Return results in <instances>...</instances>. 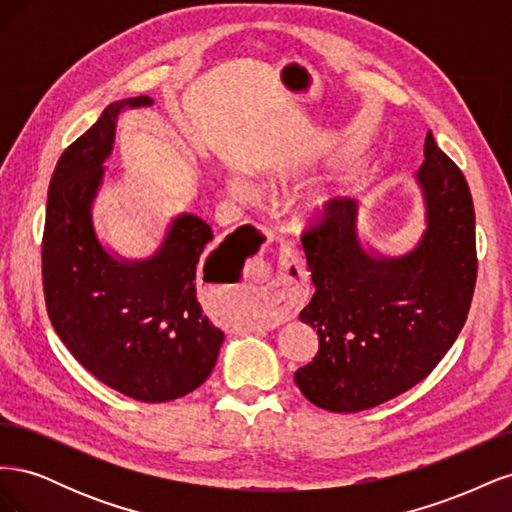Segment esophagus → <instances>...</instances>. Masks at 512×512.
Segmentation results:
<instances>
[{
    "mask_svg": "<svg viewBox=\"0 0 512 512\" xmlns=\"http://www.w3.org/2000/svg\"><path fill=\"white\" fill-rule=\"evenodd\" d=\"M290 269H297L299 271V275L303 273V269H301V262H299V258H297V254H294L290 247H286V245H282V250H280V271H277V275L273 277V280L269 282V292L271 294H275V297H280V299H284L286 297V292L290 290L288 288V280H290V275H288V271Z\"/></svg>",
    "mask_w": 512,
    "mask_h": 512,
    "instance_id": "1",
    "label": "esophagus"
}]
</instances>
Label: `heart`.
Returning a JSON list of instances; mask_svg holds the SVG:
<instances>
[{"label":"heart","mask_w":512,"mask_h":512,"mask_svg":"<svg viewBox=\"0 0 512 512\" xmlns=\"http://www.w3.org/2000/svg\"><path fill=\"white\" fill-rule=\"evenodd\" d=\"M297 177H271V181L275 183H288ZM224 188L228 192L230 198L241 200V203H254V200L260 198V190L258 185L237 170H228L226 177H224ZM346 188L342 185H335V188H327V190H320L316 194L309 196L303 205V215L307 220H314V218H322L324 213H327L339 198H344Z\"/></svg>","instance_id":"obj_1"}]
</instances>
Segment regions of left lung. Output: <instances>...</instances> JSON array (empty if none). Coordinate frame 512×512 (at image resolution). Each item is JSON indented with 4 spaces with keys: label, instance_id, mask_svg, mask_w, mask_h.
<instances>
[{
    "label": "left lung",
    "instance_id": "8db88e82",
    "mask_svg": "<svg viewBox=\"0 0 512 512\" xmlns=\"http://www.w3.org/2000/svg\"><path fill=\"white\" fill-rule=\"evenodd\" d=\"M414 179L425 230L410 252L384 256L363 241L359 203L337 200L303 235L314 297L299 314L318 333V354L294 371L314 406L361 412L431 374L468 318L476 284L474 205L457 164L425 138Z\"/></svg>",
    "mask_w": 512,
    "mask_h": 512
}]
</instances>
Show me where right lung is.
<instances>
[{"label": "right lung", "instance_id": "1", "mask_svg": "<svg viewBox=\"0 0 512 512\" xmlns=\"http://www.w3.org/2000/svg\"><path fill=\"white\" fill-rule=\"evenodd\" d=\"M151 104L149 96L108 104L61 153L46 200L42 282L53 329L74 359L111 389L162 404L209 378L224 333L196 299L198 262L213 239L205 220L179 213L158 250L138 260L119 256L98 237L94 203L117 119L126 108Z\"/></svg>", "mask_w": 512, "mask_h": 512}]
</instances>
